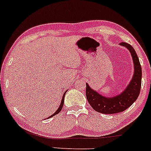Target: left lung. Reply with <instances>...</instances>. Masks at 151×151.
I'll return each instance as SVG.
<instances>
[{
	"label": "left lung",
	"mask_w": 151,
	"mask_h": 151,
	"mask_svg": "<svg viewBox=\"0 0 151 151\" xmlns=\"http://www.w3.org/2000/svg\"><path fill=\"white\" fill-rule=\"evenodd\" d=\"M119 45L129 50L134 63V74L127 88L119 94L106 97L99 94L86 83V95L88 103L95 111L102 114H111L124 111L137 100L140 94L142 68L138 57L130 45L126 42H121Z\"/></svg>",
	"instance_id": "1"
}]
</instances>
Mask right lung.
<instances>
[{
	"label": "right lung",
	"instance_id": "obj_1",
	"mask_svg": "<svg viewBox=\"0 0 151 151\" xmlns=\"http://www.w3.org/2000/svg\"><path fill=\"white\" fill-rule=\"evenodd\" d=\"M66 92H67V91H66L65 92V93H64V94H63V96L62 100H61V104H60V105L59 108H58V109H57V111H55V112L54 113V114H52L51 116H49V117H48V118H51V117H52L53 116H55V115L58 114V113H60V111H61V110H62V109H63V104H64V98H65V93H66ZM48 118H47V119H48Z\"/></svg>",
	"mask_w": 151,
	"mask_h": 151
}]
</instances>
